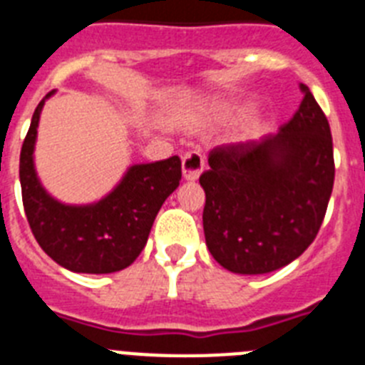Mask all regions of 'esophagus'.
<instances>
[{
	"label": "esophagus",
	"instance_id": "1",
	"mask_svg": "<svg viewBox=\"0 0 365 365\" xmlns=\"http://www.w3.org/2000/svg\"><path fill=\"white\" fill-rule=\"evenodd\" d=\"M204 165H205V160L200 152H196V150L187 152L182 160L183 178L189 180V182H195V180H198L200 173L204 170Z\"/></svg>",
	"mask_w": 365,
	"mask_h": 365
}]
</instances>
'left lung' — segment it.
<instances>
[{
  "instance_id": "obj_1",
  "label": "left lung",
  "mask_w": 365,
  "mask_h": 365,
  "mask_svg": "<svg viewBox=\"0 0 365 365\" xmlns=\"http://www.w3.org/2000/svg\"><path fill=\"white\" fill-rule=\"evenodd\" d=\"M275 135L222 145L202 173L204 233L215 261L235 274H268L297 259L322 227L334 185L327 117L305 84Z\"/></svg>"
}]
</instances>
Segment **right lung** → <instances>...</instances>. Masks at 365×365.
<instances>
[{"instance_id":"add662e5","label":"right lung","mask_w":365,"mask_h":365,"mask_svg":"<svg viewBox=\"0 0 365 365\" xmlns=\"http://www.w3.org/2000/svg\"><path fill=\"white\" fill-rule=\"evenodd\" d=\"M46 99L34 110L20 154L21 200L31 231L40 248L68 270L77 274L123 270L138 259L158 211L180 185L182 161L173 156L156 163L132 165L121 183L103 200L90 205L60 204L40 185L33 163Z\"/></svg>"}]
</instances>
